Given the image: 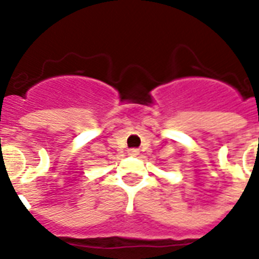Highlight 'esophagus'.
Listing matches in <instances>:
<instances>
[{"label": "esophagus", "instance_id": "34e87169", "mask_svg": "<svg viewBox=\"0 0 259 259\" xmlns=\"http://www.w3.org/2000/svg\"><path fill=\"white\" fill-rule=\"evenodd\" d=\"M129 156H133V157H136V156H138V153H140V150L136 149V148H133V149H129Z\"/></svg>", "mask_w": 259, "mask_h": 259}]
</instances>
